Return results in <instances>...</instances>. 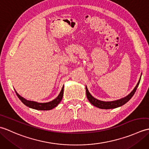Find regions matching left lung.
<instances>
[{"label": "left lung", "mask_w": 149, "mask_h": 149, "mask_svg": "<svg viewBox=\"0 0 149 149\" xmlns=\"http://www.w3.org/2000/svg\"><path fill=\"white\" fill-rule=\"evenodd\" d=\"M141 76L140 77V79H139L137 84L136 85V86L131 92L127 95V96L122 98V99H118V100H113V101H108V102H106V101H102L100 100H98L95 98L93 97L90 93L89 92V91L88 90V88L86 86V96L88 100L90 101V102L94 106H95L97 107H99L100 109H114V108H116V107H118L122 106L123 105H124L125 103H127L128 101L130 100L132 97L134 95V93L136 92V90L139 84H140V79H141Z\"/></svg>", "instance_id": "1"}]
</instances>
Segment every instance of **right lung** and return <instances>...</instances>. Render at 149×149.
<instances>
[{
    "instance_id": "right-lung-1",
    "label": "right lung",
    "mask_w": 149,
    "mask_h": 149,
    "mask_svg": "<svg viewBox=\"0 0 149 149\" xmlns=\"http://www.w3.org/2000/svg\"><path fill=\"white\" fill-rule=\"evenodd\" d=\"M63 90H64V86H63L61 91H60L59 94L58 95V96L55 99L52 100V101H50V102H45V103H40V102H35V101L28 100L26 99H24V97H21L20 95L17 92V91L16 90H15V92L18 97L19 98V99H20L22 102V103L25 104L26 106L30 107V108L36 109V110H43V111L46 110L47 111V110H50L53 108H54V107H56L60 103L63 96Z\"/></svg>"
}]
</instances>
